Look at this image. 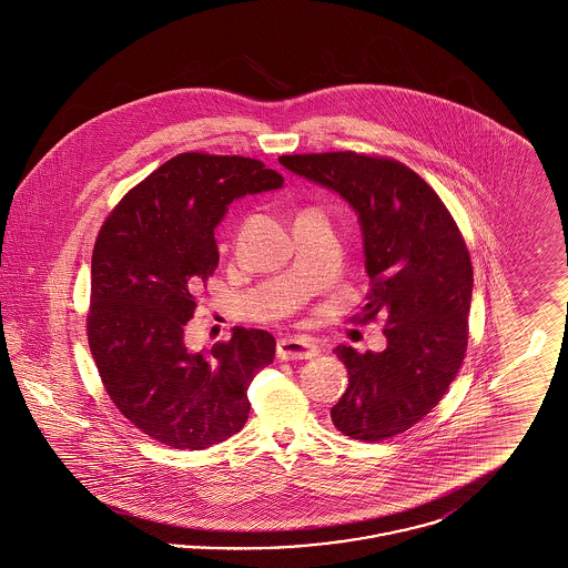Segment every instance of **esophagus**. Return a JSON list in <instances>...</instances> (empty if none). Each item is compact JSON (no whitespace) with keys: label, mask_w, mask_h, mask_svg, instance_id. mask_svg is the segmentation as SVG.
Here are the masks:
<instances>
[{"label":"esophagus","mask_w":568,"mask_h":568,"mask_svg":"<svg viewBox=\"0 0 568 568\" xmlns=\"http://www.w3.org/2000/svg\"><path fill=\"white\" fill-rule=\"evenodd\" d=\"M276 355L281 359H311V357L320 355V347L311 341H304V338L285 336L276 345Z\"/></svg>","instance_id":"esophagus-1"}]
</instances>
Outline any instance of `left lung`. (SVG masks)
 <instances>
[{
    "label": "left lung",
    "instance_id": "8db88e82",
    "mask_svg": "<svg viewBox=\"0 0 568 568\" xmlns=\"http://www.w3.org/2000/svg\"><path fill=\"white\" fill-rule=\"evenodd\" d=\"M278 162L352 206L373 281L364 322L385 317L383 352L334 349L349 387L332 406V422L359 440L405 433L440 403L466 353L473 266L458 225L403 163L352 151Z\"/></svg>",
    "mask_w": 568,
    "mask_h": 568
}]
</instances>
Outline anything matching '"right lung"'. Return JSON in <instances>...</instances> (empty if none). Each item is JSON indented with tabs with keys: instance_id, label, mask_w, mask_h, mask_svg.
Instances as JSON below:
<instances>
[{
	"instance_id": "add662e5",
	"label": "right lung",
	"mask_w": 568,
	"mask_h": 568,
	"mask_svg": "<svg viewBox=\"0 0 568 568\" xmlns=\"http://www.w3.org/2000/svg\"><path fill=\"white\" fill-rule=\"evenodd\" d=\"M281 187L283 176L257 160L183 153L130 191L100 230L89 347L112 403L158 443L206 449L246 424V389L272 364L274 336L234 327L202 355L185 347V324L219 264L215 230L227 206Z\"/></svg>"
}]
</instances>
